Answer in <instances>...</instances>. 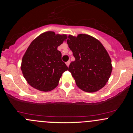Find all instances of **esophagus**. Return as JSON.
Returning <instances> with one entry per match:
<instances>
[{
  "mask_svg": "<svg viewBox=\"0 0 133 133\" xmlns=\"http://www.w3.org/2000/svg\"><path fill=\"white\" fill-rule=\"evenodd\" d=\"M65 64H66L67 66H68V67H69V64H70V61H69H69H68V62H67L65 63Z\"/></svg>",
  "mask_w": 133,
  "mask_h": 133,
  "instance_id": "1",
  "label": "esophagus"
}]
</instances>
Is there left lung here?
Returning <instances> with one entry per match:
<instances>
[{
  "mask_svg": "<svg viewBox=\"0 0 133 133\" xmlns=\"http://www.w3.org/2000/svg\"><path fill=\"white\" fill-rule=\"evenodd\" d=\"M69 48L75 58L69 72L81 90L94 92L104 88L112 72L111 59L98 40L86 34L68 36Z\"/></svg>",
  "mask_w": 133,
  "mask_h": 133,
  "instance_id": "8db88e82",
  "label": "left lung"
}]
</instances>
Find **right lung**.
<instances>
[{"instance_id": "1", "label": "right lung", "mask_w": 133, "mask_h": 133, "mask_svg": "<svg viewBox=\"0 0 133 133\" xmlns=\"http://www.w3.org/2000/svg\"><path fill=\"white\" fill-rule=\"evenodd\" d=\"M67 38L66 35L46 31L31 42L22 57L21 67L31 86L47 92L58 85L62 73L68 68L62 60L57 48Z\"/></svg>"}]
</instances>
